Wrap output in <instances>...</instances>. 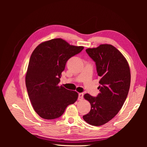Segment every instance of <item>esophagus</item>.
I'll return each mask as SVG.
<instances>
[{
  "instance_id": "1",
  "label": "esophagus",
  "mask_w": 147,
  "mask_h": 147,
  "mask_svg": "<svg viewBox=\"0 0 147 147\" xmlns=\"http://www.w3.org/2000/svg\"><path fill=\"white\" fill-rule=\"evenodd\" d=\"M83 95H84V94H83V93H80V94H79L78 99L79 100V101H81V100L83 99Z\"/></svg>"
}]
</instances>
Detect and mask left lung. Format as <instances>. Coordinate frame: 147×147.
Here are the masks:
<instances>
[{
    "mask_svg": "<svg viewBox=\"0 0 147 147\" xmlns=\"http://www.w3.org/2000/svg\"><path fill=\"white\" fill-rule=\"evenodd\" d=\"M86 51L95 62L100 93L96 97L84 95L91 109L83 118L89 125L99 126L111 120L121 109L130 88V68L123 54L111 45H100Z\"/></svg>",
    "mask_w": 147,
    "mask_h": 147,
    "instance_id": "8db88e82",
    "label": "left lung"
}]
</instances>
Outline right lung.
Listing matches in <instances>:
<instances>
[{
  "instance_id": "obj_1",
  "label": "right lung",
  "mask_w": 147,
  "mask_h": 147,
  "mask_svg": "<svg viewBox=\"0 0 147 147\" xmlns=\"http://www.w3.org/2000/svg\"><path fill=\"white\" fill-rule=\"evenodd\" d=\"M83 48L58 38L40 43L33 52L26 75V85L31 103L40 117L57 119L68 105L77 101L78 92L59 86L58 83L67 61Z\"/></svg>"
}]
</instances>
